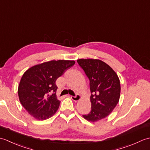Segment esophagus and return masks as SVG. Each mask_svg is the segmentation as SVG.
<instances>
[{
    "instance_id": "34e87169",
    "label": "esophagus",
    "mask_w": 150,
    "mask_h": 150,
    "mask_svg": "<svg viewBox=\"0 0 150 150\" xmlns=\"http://www.w3.org/2000/svg\"><path fill=\"white\" fill-rule=\"evenodd\" d=\"M71 98L75 102H77L78 100H79L81 98V96L80 95H76L75 96H71Z\"/></svg>"
}]
</instances>
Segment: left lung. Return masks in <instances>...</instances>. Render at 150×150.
<instances>
[{
  "instance_id": "1",
  "label": "left lung",
  "mask_w": 150,
  "mask_h": 150,
  "mask_svg": "<svg viewBox=\"0 0 150 150\" xmlns=\"http://www.w3.org/2000/svg\"><path fill=\"white\" fill-rule=\"evenodd\" d=\"M77 62L90 80L91 110L83 117L91 122L104 119L119 103V79L113 69L100 60L79 59Z\"/></svg>"
}]
</instances>
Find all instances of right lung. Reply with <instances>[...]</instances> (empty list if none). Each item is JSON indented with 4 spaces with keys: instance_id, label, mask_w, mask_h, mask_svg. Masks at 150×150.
Returning a JSON list of instances; mask_svg holds the SVG:
<instances>
[{
    "instance_id": "obj_1",
    "label": "right lung",
    "mask_w": 150,
    "mask_h": 150,
    "mask_svg": "<svg viewBox=\"0 0 150 150\" xmlns=\"http://www.w3.org/2000/svg\"><path fill=\"white\" fill-rule=\"evenodd\" d=\"M74 60H51L28 69L21 79L18 88L21 104L39 120L52 117L58 110L57 79L75 64Z\"/></svg>"
}]
</instances>
